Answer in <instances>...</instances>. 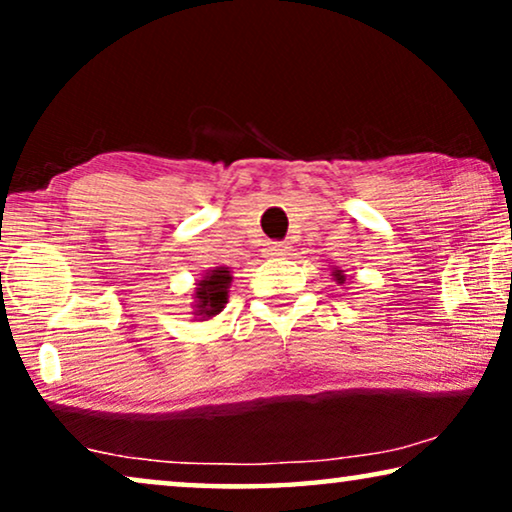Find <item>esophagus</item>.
I'll return each instance as SVG.
<instances>
[{
  "label": "esophagus",
  "mask_w": 512,
  "mask_h": 512,
  "mask_svg": "<svg viewBox=\"0 0 512 512\" xmlns=\"http://www.w3.org/2000/svg\"><path fill=\"white\" fill-rule=\"evenodd\" d=\"M291 251V247L289 244H284V242H270L268 247H265V256H270V258H275V256H286Z\"/></svg>",
  "instance_id": "34e87169"
}]
</instances>
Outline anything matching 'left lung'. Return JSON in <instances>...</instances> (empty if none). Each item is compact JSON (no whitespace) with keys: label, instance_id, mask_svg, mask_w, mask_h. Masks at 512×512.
Masks as SVG:
<instances>
[{"label":"left lung","instance_id":"1","mask_svg":"<svg viewBox=\"0 0 512 512\" xmlns=\"http://www.w3.org/2000/svg\"><path fill=\"white\" fill-rule=\"evenodd\" d=\"M331 275H333V279H335V282H338V284H345V270H340V268H333Z\"/></svg>","mask_w":512,"mask_h":512}]
</instances>
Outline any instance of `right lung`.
Instances as JSON below:
<instances>
[{
	"label": "right lung",
	"instance_id": "right-lung-1",
	"mask_svg": "<svg viewBox=\"0 0 512 512\" xmlns=\"http://www.w3.org/2000/svg\"><path fill=\"white\" fill-rule=\"evenodd\" d=\"M230 284H233V272L226 265H216L207 270L193 289V317L195 321H207L223 312L228 303Z\"/></svg>",
	"mask_w": 512,
	"mask_h": 512
}]
</instances>
